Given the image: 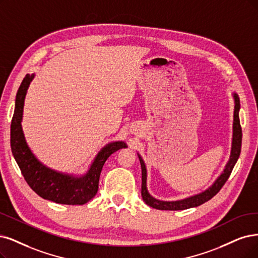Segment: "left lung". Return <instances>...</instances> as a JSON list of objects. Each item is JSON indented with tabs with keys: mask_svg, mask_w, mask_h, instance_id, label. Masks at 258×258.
<instances>
[{
	"mask_svg": "<svg viewBox=\"0 0 258 258\" xmlns=\"http://www.w3.org/2000/svg\"><path fill=\"white\" fill-rule=\"evenodd\" d=\"M235 98V110H234V134H233V147H232V154L231 158L228 160V163L223 171V173L218 177V179L215 182V184L207 189L206 191L200 194L198 196L188 198L185 200H180V201H175V202H164V201H159V200H156L154 198H152L148 190H147V170L144 160L139 156L140 160V165H141V196L144 201L146 202L147 205L160 209V211H183V209L187 208H191V207H197L200 206L201 204L209 201L213 197H215L220 189L224 186L226 183L227 178L230 177L233 168L235 164L237 163L238 158H239L240 152H241V140H242V131H241V125H240V120H239V108H240V102L238 95L235 93L234 94Z\"/></svg>",
	"mask_w": 258,
	"mask_h": 258,
	"instance_id": "1",
	"label": "left lung"
}]
</instances>
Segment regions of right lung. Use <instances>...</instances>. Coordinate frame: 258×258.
Listing matches in <instances>:
<instances>
[{
  "label": "right lung",
  "instance_id": "1",
  "mask_svg": "<svg viewBox=\"0 0 258 258\" xmlns=\"http://www.w3.org/2000/svg\"><path fill=\"white\" fill-rule=\"evenodd\" d=\"M33 78L34 75L26 74L17 93L16 107L11 125L13 155L26 183L38 196L59 204L83 205L97 195L101 171L105 161L116 151L126 148V145L119 141L105 147L95 158L89 172L81 178L57 173L42 166L28 149L21 127L24 98Z\"/></svg>",
  "mask_w": 258,
  "mask_h": 258
}]
</instances>
